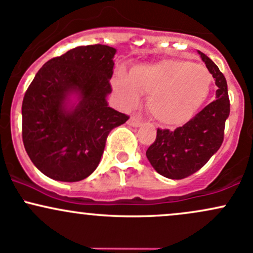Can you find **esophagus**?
Here are the masks:
<instances>
[{"label":"esophagus","instance_id":"obj_1","mask_svg":"<svg viewBox=\"0 0 253 253\" xmlns=\"http://www.w3.org/2000/svg\"><path fill=\"white\" fill-rule=\"evenodd\" d=\"M127 124L132 127H139L141 125V121L139 120V119L134 118V116H131V118L128 119V121H127Z\"/></svg>","mask_w":253,"mask_h":253}]
</instances>
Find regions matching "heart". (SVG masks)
<instances>
[{"instance_id": "heart-1", "label": "heart", "mask_w": 253, "mask_h": 253, "mask_svg": "<svg viewBox=\"0 0 253 253\" xmlns=\"http://www.w3.org/2000/svg\"><path fill=\"white\" fill-rule=\"evenodd\" d=\"M211 74L199 63L180 59H166L139 65L129 73L115 79V90L122 103L133 107L139 93L148 95L149 112L166 126L188 121L204 103L210 91Z\"/></svg>"}]
</instances>
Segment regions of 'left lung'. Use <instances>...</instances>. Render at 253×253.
Returning <instances> with one entry per match:
<instances>
[{
  "mask_svg": "<svg viewBox=\"0 0 253 253\" xmlns=\"http://www.w3.org/2000/svg\"><path fill=\"white\" fill-rule=\"evenodd\" d=\"M212 74L216 99L203 108L184 126L157 129L156 139L146 150V157L161 175L180 180L198 171L220 149L230 104L226 78L207 55L198 51Z\"/></svg>",
  "mask_w": 253,
  "mask_h": 253,
  "instance_id": "8db88e82",
  "label": "left lung"
}]
</instances>
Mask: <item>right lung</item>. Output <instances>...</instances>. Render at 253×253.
<instances>
[{
	"mask_svg": "<svg viewBox=\"0 0 253 253\" xmlns=\"http://www.w3.org/2000/svg\"><path fill=\"white\" fill-rule=\"evenodd\" d=\"M108 45L77 46L49 60L24 96L23 141L44 175L65 182L87 177L98 166L108 134L129 116L108 107L114 55ZM78 105L68 107L69 96Z\"/></svg>",
	"mask_w": 253,
	"mask_h": 253,
	"instance_id": "1",
	"label": "right lung"
}]
</instances>
